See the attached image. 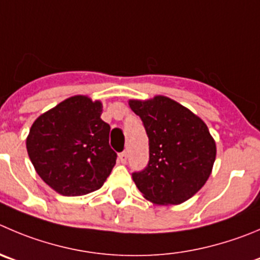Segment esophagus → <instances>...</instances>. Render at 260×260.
<instances>
[{
	"label": "esophagus",
	"instance_id": "34e87169",
	"mask_svg": "<svg viewBox=\"0 0 260 260\" xmlns=\"http://www.w3.org/2000/svg\"><path fill=\"white\" fill-rule=\"evenodd\" d=\"M126 160H127V153L126 152H122L118 154V162L122 163V165H125Z\"/></svg>",
	"mask_w": 260,
	"mask_h": 260
}]
</instances>
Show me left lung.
Segmentation results:
<instances>
[{"mask_svg": "<svg viewBox=\"0 0 260 260\" xmlns=\"http://www.w3.org/2000/svg\"><path fill=\"white\" fill-rule=\"evenodd\" d=\"M149 139V162L133 180L145 199L180 204L199 191L216 159V143L191 111L163 95L130 101Z\"/></svg>", "mask_w": 260, "mask_h": 260, "instance_id": "left-lung-1", "label": "left lung"}]
</instances>
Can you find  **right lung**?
Instances as JSON below:
<instances>
[{"label":"right lung","mask_w":260,"mask_h":260,"mask_svg":"<svg viewBox=\"0 0 260 260\" xmlns=\"http://www.w3.org/2000/svg\"><path fill=\"white\" fill-rule=\"evenodd\" d=\"M102 103L85 95L65 100L31 125L26 149L37 174L65 197L95 191L116 165Z\"/></svg>","instance_id":"obj_1"}]
</instances>
